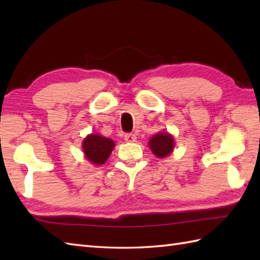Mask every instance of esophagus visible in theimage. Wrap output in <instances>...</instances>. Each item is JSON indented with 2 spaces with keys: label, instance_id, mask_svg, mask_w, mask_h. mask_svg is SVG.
Returning <instances> with one entry per match:
<instances>
[{
  "label": "esophagus",
  "instance_id": "1",
  "mask_svg": "<svg viewBox=\"0 0 260 260\" xmlns=\"http://www.w3.org/2000/svg\"><path fill=\"white\" fill-rule=\"evenodd\" d=\"M125 141L127 143H134V142H136L135 134H126L125 135Z\"/></svg>",
  "mask_w": 260,
  "mask_h": 260
}]
</instances>
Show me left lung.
Masks as SVG:
<instances>
[{
    "mask_svg": "<svg viewBox=\"0 0 260 260\" xmlns=\"http://www.w3.org/2000/svg\"><path fill=\"white\" fill-rule=\"evenodd\" d=\"M151 151L154 155L159 158L167 157L174 150V139L168 132H161L151 137L148 141Z\"/></svg>",
    "mask_w": 260,
    "mask_h": 260,
    "instance_id": "8db88e82",
    "label": "left lung"
}]
</instances>
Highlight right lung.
<instances>
[{
	"label": "right lung",
	"instance_id": "right-lung-1",
	"mask_svg": "<svg viewBox=\"0 0 260 260\" xmlns=\"http://www.w3.org/2000/svg\"><path fill=\"white\" fill-rule=\"evenodd\" d=\"M114 147L113 140L99 134H89L82 142L85 157L93 165H102L106 162Z\"/></svg>",
	"mask_w": 260,
	"mask_h": 260
}]
</instances>
